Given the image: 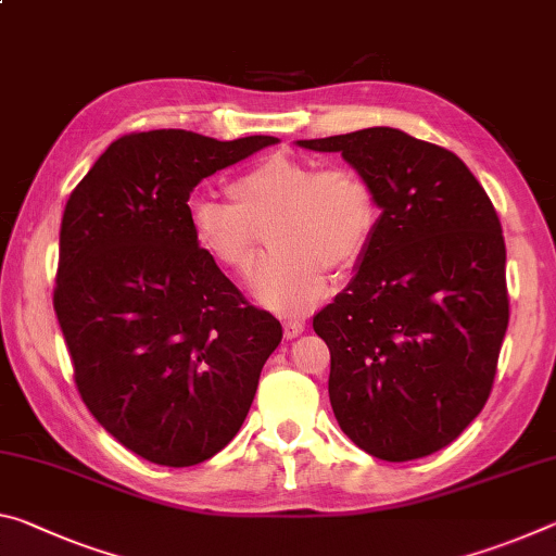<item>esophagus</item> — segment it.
Instances as JSON below:
<instances>
[{"mask_svg": "<svg viewBox=\"0 0 556 556\" xmlns=\"http://www.w3.org/2000/svg\"><path fill=\"white\" fill-rule=\"evenodd\" d=\"M304 331V321L299 319V316H292V319H287L285 321V337L287 339H294V337H299V333Z\"/></svg>", "mask_w": 556, "mask_h": 556, "instance_id": "esophagus-1", "label": "esophagus"}]
</instances>
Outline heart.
Returning <instances> with one entry per match:
<instances>
[{
	"label": "heart",
	"mask_w": 556,
	"mask_h": 556,
	"mask_svg": "<svg viewBox=\"0 0 556 556\" xmlns=\"http://www.w3.org/2000/svg\"><path fill=\"white\" fill-rule=\"evenodd\" d=\"M230 198L198 195L188 202L192 242L217 267L247 271L269 224L277 250L254 275L267 306L304 309L326 289V273L346 277L371 250L381 227V202L371 180L354 167H324L289 155H269L230 180Z\"/></svg>",
	"instance_id": "heart-1"
}]
</instances>
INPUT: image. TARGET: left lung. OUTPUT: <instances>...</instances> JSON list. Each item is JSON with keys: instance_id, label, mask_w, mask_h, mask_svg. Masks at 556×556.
<instances>
[{"instance_id": "1", "label": "left lung", "mask_w": 556, "mask_h": 556, "mask_svg": "<svg viewBox=\"0 0 556 556\" xmlns=\"http://www.w3.org/2000/svg\"><path fill=\"white\" fill-rule=\"evenodd\" d=\"M371 180L381 227L351 285L314 314L339 426L378 460H418L490 399L509 321L497 210L460 157L395 128L299 140Z\"/></svg>"}]
</instances>
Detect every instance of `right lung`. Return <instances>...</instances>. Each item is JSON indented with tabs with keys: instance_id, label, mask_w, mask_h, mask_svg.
I'll use <instances>...</instances> for the list:
<instances>
[{
	"instance_id": "obj_1",
	"label": "right lung",
	"mask_w": 556,
	"mask_h": 556,
	"mask_svg": "<svg viewBox=\"0 0 556 556\" xmlns=\"http://www.w3.org/2000/svg\"><path fill=\"white\" fill-rule=\"evenodd\" d=\"M277 143L136 130L105 148L66 202L54 312L86 408L155 465L190 468L242 428L281 324L188 230L195 185Z\"/></svg>"
}]
</instances>
